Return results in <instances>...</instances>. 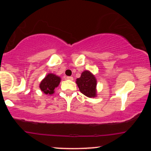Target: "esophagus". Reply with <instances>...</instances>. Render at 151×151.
I'll return each instance as SVG.
<instances>
[{
  "label": "esophagus",
  "instance_id": "esophagus-1",
  "mask_svg": "<svg viewBox=\"0 0 151 151\" xmlns=\"http://www.w3.org/2000/svg\"><path fill=\"white\" fill-rule=\"evenodd\" d=\"M67 79H69V80L72 81V80H73V79H74V78L72 77H67Z\"/></svg>",
  "mask_w": 151,
  "mask_h": 151
}]
</instances>
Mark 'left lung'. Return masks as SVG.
<instances>
[{
	"mask_svg": "<svg viewBox=\"0 0 151 151\" xmlns=\"http://www.w3.org/2000/svg\"><path fill=\"white\" fill-rule=\"evenodd\" d=\"M79 91L87 97L96 96V79L94 75L89 71L85 70L81 74V77L76 81Z\"/></svg>",
	"mask_w": 151,
	"mask_h": 151,
	"instance_id": "left-lung-1",
	"label": "left lung"
}]
</instances>
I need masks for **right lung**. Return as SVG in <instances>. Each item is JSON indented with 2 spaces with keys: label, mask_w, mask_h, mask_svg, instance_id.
<instances>
[{
  "label": "right lung",
  "mask_w": 151,
  "mask_h": 151,
  "mask_svg": "<svg viewBox=\"0 0 151 151\" xmlns=\"http://www.w3.org/2000/svg\"><path fill=\"white\" fill-rule=\"evenodd\" d=\"M61 78L54 74H48L40 84L41 91L45 94H52L55 89L60 84Z\"/></svg>",
  "instance_id": "1"
}]
</instances>
